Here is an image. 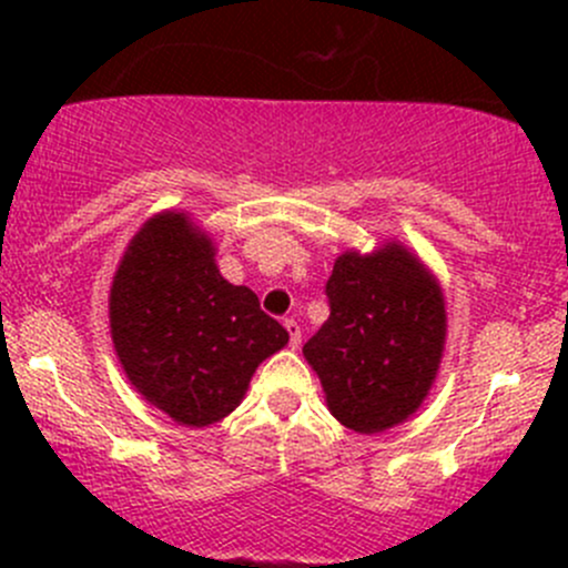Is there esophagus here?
Listing matches in <instances>:
<instances>
[{
  "instance_id": "esophagus-1",
  "label": "esophagus",
  "mask_w": 568,
  "mask_h": 568,
  "mask_svg": "<svg viewBox=\"0 0 568 568\" xmlns=\"http://www.w3.org/2000/svg\"><path fill=\"white\" fill-rule=\"evenodd\" d=\"M283 326H285V329H288L291 348H300V343H302V329H300V324H296L294 318H285Z\"/></svg>"
}]
</instances>
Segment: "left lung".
I'll use <instances>...</instances> for the list:
<instances>
[{"label":"left lung","instance_id":"8db88e82","mask_svg":"<svg viewBox=\"0 0 568 568\" xmlns=\"http://www.w3.org/2000/svg\"><path fill=\"white\" fill-rule=\"evenodd\" d=\"M329 318L302 354L346 428L379 434L415 415L437 379L448 335L439 280L400 242L346 250L326 280Z\"/></svg>","mask_w":568,"mask_h":568}]
</instances>
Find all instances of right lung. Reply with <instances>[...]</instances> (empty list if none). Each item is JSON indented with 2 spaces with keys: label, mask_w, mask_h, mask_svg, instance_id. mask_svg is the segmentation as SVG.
Returning <instances> with one entry per match:
<instances>
[{
  "label": "right lung",
  "mask_w": 568,
  "mask_h": 568,
  "mask_svg": "<svg viewBox=\"0 0 568 568\" xmlns=\"http://www.w3.org/2000/svg\"><path fill=\"white\" fill-rule=\"evenodd\" d=\"M109 332L134 390L189 428L231 415L257 365L288 343L247 285L222 277L214 242L183 211L153 214L129 242Z\"/></svg>",
  "instance_id": "right-lung-1"
}]
</instances>
